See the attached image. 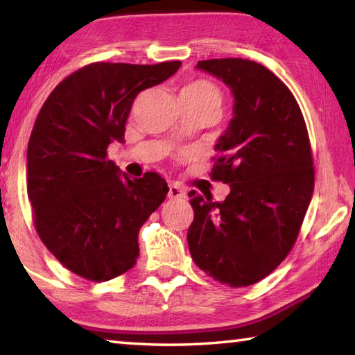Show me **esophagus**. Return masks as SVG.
Here are the masks:
<instances>
[{
	"mask_svg": "<svg viewBox=\"0 0 355 355\" xmlns=\"http://www.w3.org/2000/svg\"><path fill=\"white\" fill-rule=\"evenodd\" d=\"M167 197L169 199H184V192L182 191V188L177 184H171L169 186V192H167Z\"/></svg>",
	"mask_w": 355,
	"mask_h": 355,
	"instance_id": "obj_1",
	"label": "esophagus"
}]
</instances>
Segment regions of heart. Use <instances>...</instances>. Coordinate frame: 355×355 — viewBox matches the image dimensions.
<instances>
[{
    "instance_id": "1",
    "label": "heart",
    "mask_w": 355,
    "mask_h": 355,
    "mask_svg": "<svg viewBox=\"0 0 355 355\" xmlns=\"http://www.w3.org/2000/svg\"><path fill=\"white\" fill-rule=\"evenodd\" d=\"M180 97H184L196 103L213 105L220 111L222 106V92L214 83L208 80H196L186 84L180 92Z\"/></svg>"
}]
</instances>
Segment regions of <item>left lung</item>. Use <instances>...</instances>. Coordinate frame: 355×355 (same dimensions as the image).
<instances>
[{
    "label": "left lung",
    "mask_w": 355,
    "mask_h": 355,
    "mask_svg": "<svg viewBox=\"0 0 355 355\" xmlns=\"http://www.w3.org/2000/svg\"><path fill=\"white\" fill-rule=\"evenodd\" d=\"M232 89L233 119L216 144L211 178L230 186L224 202L189 192L194 263L233 288L254 285L290 254L315 188L302 111L271 70L249 59L199 61Z\"/></svg>",
    "instance_id": "left-lung-1"
}]
</instances>
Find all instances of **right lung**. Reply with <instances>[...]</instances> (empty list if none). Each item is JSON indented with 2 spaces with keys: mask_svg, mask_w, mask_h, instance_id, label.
Segmentation results:
<instances>
[{
  "mask_svg": "<svg viewBox=\"0 0 355 355\" xmlns=\"http://www.w3.org/2000/svg\"><path fill=\"white\" fill-rule=\"evenodd\" d=\"M182 62H94L48 95L28 144V197L42 243L61 264L91 282L127 272L137 235L167 196L156 172L127 177L107 159L123 142L137 94L166 81Z\"/></svg>",
  "mask_w": 355,
  "mask_h": 355,
  "instance_id": "right-lung-1",
  "label": "right lung"
}]
</instances>
